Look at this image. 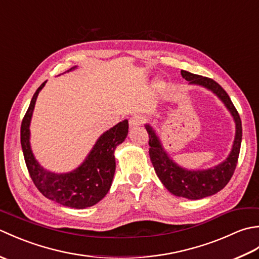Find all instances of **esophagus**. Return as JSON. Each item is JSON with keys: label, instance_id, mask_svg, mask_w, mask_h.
Returning <instances> with one entry per match:
<instances>
[{"label": "esophagus", "instance_id": "obj_1", "mask_svg": "<svg viewBox=\"0 0 259 259\" xmlns=\"http://www.w3.org/2000/svg\"><path fill=\"white\" fill-rule=\"evenodd\" d=\"M142 123V118L140 115H134L129 119V125L130 126H138Z\"/></svg>", "mask_w": 259, "mask_h": 259}]
</instances>
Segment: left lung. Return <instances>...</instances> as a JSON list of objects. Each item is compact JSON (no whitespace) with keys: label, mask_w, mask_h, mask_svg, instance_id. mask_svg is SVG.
I'll list each match as a JSON object with an SVG mask.
<instances>
[{"label":"left lung","mask_w":259,"mask_h":259,"mask_svg":"<svg viewBox=\"0 0 259 259\" xmlns=\"http://www.w3.org/2000/svg\"><path fill=\"white\" fill-rule=\"evenodd\" d=\"M181 75L185 80L189 81L190 84L201 85L212 91L227 107L236 123L235 140L229 156L218 166L207 170H188L178 166L163 150L161 142L152 126L150 124L145 125L149 135V155L152 166L163 186L175 196L197 200L214 195L229 183L237 166L243 129H241V120L238 111L227 92L216 81L207 76L190 73L185 70H181Z\"/></svg>","instance_id":"8db88e82"}]
</instances>
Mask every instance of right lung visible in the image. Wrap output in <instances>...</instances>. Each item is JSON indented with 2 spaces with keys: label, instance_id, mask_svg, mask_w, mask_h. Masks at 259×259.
Returning <instances> with one entry per match:
<instances>
[{
  "label": "right lung",
  "instance_id": "obj_1",
  "mask_svg": "<svg viewBox=\"0 0 259 259\" xmlns=\"http://www.w3.org/2000/svg\"><path fill=\"white\" fill-rule=\"evenodd\" d=\"M71 68L68 71L75 69ZM37 88L21 124V146L30 177L41 194L60 205L76 209L91 207L108 194L115 170L114 149L128 135V120H123L106 131L76 169L67 174H54L41 167L30 146V122L38 92Z\"/></svg>",
  "mask_w": 259,
  "mask_h": 259
}]
</instances>
